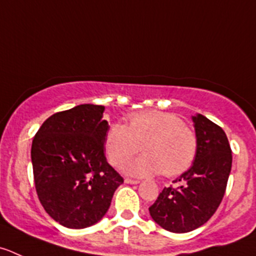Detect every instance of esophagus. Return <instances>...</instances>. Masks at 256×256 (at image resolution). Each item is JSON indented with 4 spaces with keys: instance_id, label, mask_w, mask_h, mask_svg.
Returning a JSON list of instances; mask_svg holds the SVG:
<instances>
[{
    "instance_id": "obj_1",
    "label": "esophagus",
    "mask_w": 256,
    "mask_h": 256,
    "mask_svg": "<svg viewBox=\"0 0 256 256\" xmlns=\"http://www.w3.org/2000/svg\"><path fill=\"white\" fill-rule=\"evenodd\" d=\"M125 182L126 184H134V185H136V184H138L140 181L138 180H134V178H125Z\"/></svg>"
}]
</instances>
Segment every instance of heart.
<instances>
[{"instance_id": "b5f03b06", "label": "heart", "mask_w": 256, "mask_h": 256, "mask_svg": "<svg viewBox=\"0 0 256 256\" xmlns=\"http://www.w3.org/2000/svg\"><path fill=\"white\" fill-rule=\"evenodd\" d=\"M146 154L124 166L132 176H151L162 172L176 176L188 170L198 152L196 134L180 116L164 111L136 112L128 126L111 124L105 136V150L114 166H121L138 151Z\"/></svg>"}]
</instances>
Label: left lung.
I'll use <instances>...</instances> for the list:
<instances>
[{"label": "left lung", "mask_w": 256, "mask_h": 256, "mask_svg": "<svg viewBox=\"0 0 256 256\" xmlns=\"http://www.w3.org/2000/svg\"><path fill=\"white\" fill-rule=\"evenodd\" d=\"M198 152L188 171L164 188L148 208L151 218L171 232H188L204 225L219 208L232 170V155L226 134L204 115L192 116Z\"/></svg>", "instance_id": "8db88e82"}]
</instances>
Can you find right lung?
Wrapping results in <instances>:
<instances>
[{
    "instance_id": "obj_1",
    "label": "right lung",
    "mask_w": 256,
    "mask_h": 256,
    "mask_svg": "<svg viewBox=\"0 0 256 256\" xmlns=\"http://www.w3.org/2000/svg\"><path fill=\"white\" fill-rule=\"evenodd\" d=\"M104 111L101 105L84 104L54 114L32 141L37 196L47 214L68 229L100 222L124 182L106 160L110 126L102 118Z\"/></svg>"
}]
</instances>
